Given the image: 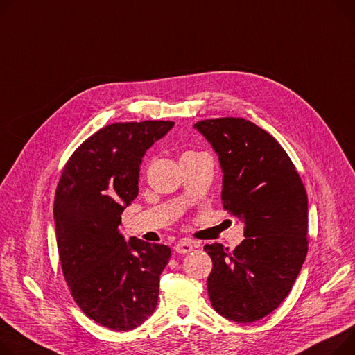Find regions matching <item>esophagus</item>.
Listing matches in <instances>:
<instances>
[{
    "instance_id": "1",
    "label": "esophagus",
    "mask_w": 355,
    "mask_h": 355,
    "mask_svg": "<svg viewBox=\"0 0 355 355\" xmlns=\"http://www.w3.org/2000/svg\"><path fill=\"white\" fill-rule=\"evenodd\" d=\"M174 250H175L178 254H188V252H191V251L194 250V245H193L191 241L182 240V241H180V243L175 244Z\"/></svg>"
}]
</instances>
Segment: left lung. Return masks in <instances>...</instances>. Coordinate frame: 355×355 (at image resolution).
Segmentation results:
<instances>
[{
    "mask_svg": "<svg viewBox=\"0 0 355 355\" xmlns=\"http://www.w3.org/2000/svg\"><path fill=\"white\" fill-rule=\"evenodd\" d=\"M194 127L218 154L223 207L244 221L232 251L207 244V287L214 310L235 322L261 320L284 301L309 251V200L293 161L266 130L244 118Z\"/></svg>",
    "mask_w": 355,
    "mask_h": 355,
    "instance_id": "1",
    "label": "left lung"
}]
</instances>
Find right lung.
Returning <instances> with one entry per match:
<instances>
[{"mask_svg": "<svg viewBox=\"0 0 355 355\" xmlns=\"http://www.w3.org/2000/svg\"><path fill=\"white\" fill-rule=\"evenodd\" d=\"M173 121L110 124L87 138L62 170L54 198L57 247L68 288L97 324L128 331L155 310L159 275L170 247L118 231L121 214L138 196L146 151Z\"/></svg>", "mask_w": 355, "mask_h": 355, "instance_id": "right-lung-1", "label": "right lung"}]
</instances>
